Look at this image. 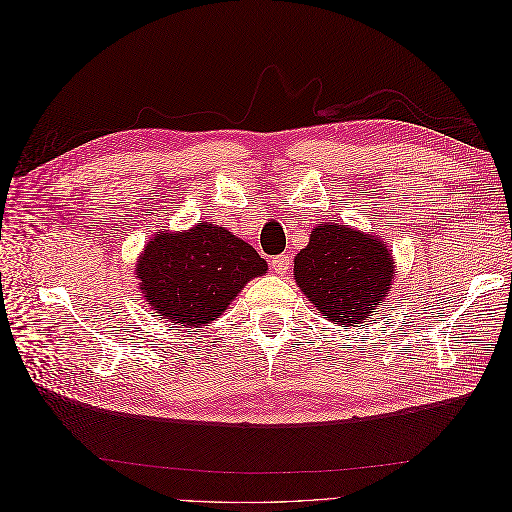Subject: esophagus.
<instances>
[{
  "label": "esophagus",
  "instance_id": "esophagus-1",
  "mask_svg": "<svg viewBox=\"0 0 512 512\" xmlns=\"http://www.w3.org/2000/svg\"><path fill=\"white\" fill-rule=\"evenodd\" d=\"M290 265H292V256H290V254H280V256H275V258L271 260V269H273V273H277V275H286L288 269H290Z\"/></svg>",
  "mask_w": 512,
  "mask_h": 512
}]
</instances>
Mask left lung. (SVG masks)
Instances as JSON below:
<instances>
[{
  "mask_svg": "<svg viewBox=\"0 0 512 512\" xmlns=\"http://www.w3.org/2000/svg\"><path fill=\"white\" fill-rule=\"evenodd\" d=\"M389 245L335 222L318 224L294 256V280L322 316L356 327L380 307L393 286Z\"/></svg>",
  "mask_w": 512,
  "mask_h": 512,
  "instance_id": "1",
  "label": "left lung"
}]
</instances>
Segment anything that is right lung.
Here are the masks:
<instances>
[{"label": "right lung", "instance_id": "obj_1", "mask_svg": "<svg viewBox=\"0 0 512 512\" xmlns=\"http://www.w3.org/2000/svg\"><path fill=\"white\" fill-rule=\"evenodd\" d=\"M267 260L250 243L211 222L188 232H160L136 262V277L151 309L185 329L220 318Z\"/></svg>", "mask_w": 512, "mask_h": 512}]
</instances>
